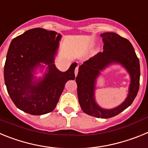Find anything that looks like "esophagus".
<instances>
[{
  "mask_svg": "<svg viewBox=\"0 0 148 148\" xmlns=\"http://www.w3.org/2000/svg\"><path fill=\"white\" fill-rule=\"evenodd\" d=\"M78 67L77 66L76 68H75V77L77 76V75H78Z\"/></svg>",
  "mask_w": 148,
  "mask_h": 148,
  "instance_id": "34e87169",
  "label": "esophagus"
}]
</instances>
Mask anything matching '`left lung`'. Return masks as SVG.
Segmentation results:
<instances>
[{
  "label": "left lung",
  "mask_w": 148,
  "mask_h": 148,
  "mask_svg": "<svg viewBox=\"0 0 148 148\" xmlns=\"http://www.w3.org/2000/svg\"><path fill=\"white\" fill-rule=\"evenodd\" d=\"M100 35L104 42V51L79 66L75 82L82 110L96 118L108 119L121 113L135 99L139 88L140 65L134 48L127 39L115 32H104ZM113 64L125 68L130 75L131 82L125 100L116 108L105 109L99 106L95 99L96 83L100 73Z\"/></svg>",
  "instance_id": "8db88e82"
}]
</instances>
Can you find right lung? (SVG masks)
I'll return each instance as SVG.
<instances>
[{"label":"right lung","mask_w":148,"mask_h":148,"mask_svg":"<svg viewBox=\"0 0 148 148\" xmlns=\"http://www.w3.org/2000/svg\"><path fill=\"white\" fill-rule=\"evenodd\" d=\"M61 39L55 31L34 28L12 40L3 74L8 93L18 109L35 116L50 113L66 82L75 79L77 63L66 72L55 64ZM38 70L42 77L35 75Z\"/></svg>","instance_id":"right-lung-1"}]
</instances>
